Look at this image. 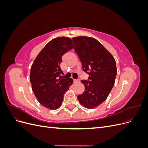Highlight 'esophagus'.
I'll return each mask as SVG.
<instances>
[{
  "mask_svg": "<svg viewBox=\"0 0 148 148\" xmlns=\"http://www.w3.org/2000/svg\"><path fill=\"white\" fill-rule=\"evenodd\" d=\"M78 81H79V79H73V82H74V83H76L78 82Z\"/></svg>",
  "mask_w": 148,
  "mask_h": 148,
  "instance_id": "obj_1",
  "label": "esophagus"
}]
</instances>
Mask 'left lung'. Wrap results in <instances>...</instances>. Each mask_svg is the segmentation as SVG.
Here are the masks:
<instances>
[{"label":"left lung","mask_w":148,"mask_h":148,"mask_svg":"<svg viewBox=\"0 0 148 148\" xmlns=\"http://www.w3.org/2000/svg\"><path fill=\"white\" fill-rule=\"evenodd\" d=\"M72 41L83 70L89 75L88 80H82L85 90L78 99L86 108H95L107 99L114 86L117 73L115 60L95 38L78 36Z\"/></svg>","instance_id":"1"}]
</instances>
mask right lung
I'll use <instances>...</instances> for the list:
<instances>
[{"label":"right lung","instance_id":"obj_1","mask_svg":"<svg viewBox=\"0 0 148 148\" xmlns=\"http://www.w3.org/2000/svg\"><path fill=\"white\" fill-rule=\"evenodd\" d=\"M73 48L69 38L60 37L49 42L33 62L29 80L40 104L51 110L59 108L64 95L73 83L71 78H62V57Z\"/></svg>","mask_w":148,"mask_h":148}]
</instances>
